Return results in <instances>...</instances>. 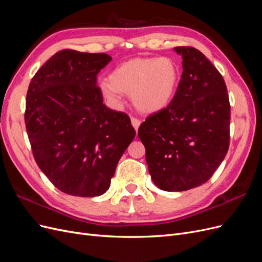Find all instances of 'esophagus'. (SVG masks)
Listing matches in <instances>:
<instances>
[{
  "label": "esophagus",
  "instance_id": "1",
  "mask_svg": "<svg viewBox=\"0 0 262 262\" xmlns=\"http://www.w3.org/2000/svg\"><path fill=\"white\" fill-rule=\"evenodd\" d=\"M131 123H132V125H133V128L136 129V131H138L139 126H140V124H141V121L139 120V119L132 117V118H131Z\"/></svg>",
  "mask_w": 262,
  "mask_h": 262
}]
</instances>
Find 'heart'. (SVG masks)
Masks as SVG:
<instances>
[{"label":"heart","mask_w":262,"mask_h":262,"mask_svg":"<svg viewBox=\"0 0 262 262\" xmlns=\"http://www.w3.org/2000/svg\"><path fill=\"white\" fill-rule=\"evenodd\" d=\"M179 81L180 70L172 58L140 57L116 67L99 90L113 106H120L123 94H129L140 112L154 114L170 104Z\"/></svg>","instance_id":"heart-1"}]
</instances>
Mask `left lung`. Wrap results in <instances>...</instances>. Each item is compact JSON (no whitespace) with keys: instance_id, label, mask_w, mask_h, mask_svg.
<instances>
[{"instance_id":"1","label":"left lung","mask_w":262,"mask_h":262,"mask_svg":"<svg viewBox=\"0 0 262 262\" xmlns=\"http://www.w3.org/2000/svg\"><path fill=\"white\" fill-rule=\"evenodd\" d=\"M182 74L175 97L149 115L138 134L154 184L165 191H185L205 184L229 146V105L223 76L193 47H176Z\"/></svg>"}]
</instances>
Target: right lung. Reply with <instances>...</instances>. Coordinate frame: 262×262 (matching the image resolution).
<instances>
[{
    "instance_id": "obj_1",
    "label": "right lung",
    "mask_w": 262,
    "mask_h": 262,
    "mask_svg": "<svg viewBox=\"0 0 262 262\" xmlns=\"http://www.w3.org/2000/svg\"><path fill=\"white\" fill-rule=\"evenodd\" d=\"M106 53L63 49L31 78L25 124L39 168L60 191L105 193L117 164L136 137L129 116L107 108L97 74Z\"/></svg>"
}]
</instances>
